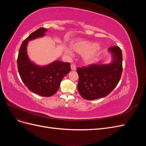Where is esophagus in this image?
<instances>
[{"label":"esophagus","mask_w":146,"mask_h":146,"mask_svg":"<svg viewBox=\"0 0 146 146\" xmlns=\"http://www.w3.org/2000/svg\"><path fill=\"white\" fill-rule=\"evenodd\" d=\"M70 68H71V70H76V66L75 64H72L71 65H70Z\"/></svg>","instance_id":"34e87169"}]
</instances>
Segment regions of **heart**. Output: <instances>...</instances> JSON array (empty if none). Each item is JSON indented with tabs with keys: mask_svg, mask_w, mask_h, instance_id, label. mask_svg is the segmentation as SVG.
Returning <instances> with one entry per match:
<instances>
[{
	"mask_svg": "<svg viewBox=\"0 0 146 146\" xmlns=\"http://www.w3.org/2000/svg\"><path fill=\"white\" fill-rule=\"evenodd\" d=\"M70 48H65L64 52L70 56L76 52L82 55V59L84 63L90 64L98 58L100 54L102 47L99 43L86 40L83 39H77L70 42Z\"/></svg>",
	"mask_w": 146,
	"mask_h": 146,
	"instance_id": "obj_1",
	"label": "heart"
}]
</instances>
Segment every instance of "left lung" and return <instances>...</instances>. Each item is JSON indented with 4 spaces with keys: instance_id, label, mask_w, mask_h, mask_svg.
<instances>
[{
    "instance_id": "left-lung-1",
    "label": "left lung",
    "mask_w": 146,
    "mask_h": 146,
    "mask_svg": "<svg viewBox=\"0 0 146 146\" xmlns=\"http://www.w3.org/2000/svg\"><path fill=\"white\" fill-rule=\"evenodd\" d=\"M112 59L109 64L98 63L78 68L77 89L83 99L92 100L104 98L116 88L122 72V54L118 46L108 48Z\"/></svg>"
}]
</instances>
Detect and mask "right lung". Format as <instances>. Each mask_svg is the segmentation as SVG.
Instances as JSON below:
<instances>
[{
	"label": "right lung",
	"mask_w": 146,
	"mask_h": 146,
	"mask_svg": "<svg viewBox=\"0 0 146 146\" xmlns=\"http://www.w3.org/2000/svg\"><path fill=\"white\" fill-rule=\"evenodd\" d=\"M47 30L40 28L31 33L22 43L17 63L22 80L33 93L43 97L55 94L63 77L70 71L69 63L54 61L45 66H39L31 61L27 54L29 41L45 36Z\"/></svg>",
	"instance_id": "obj_1"
}]
</instances>
